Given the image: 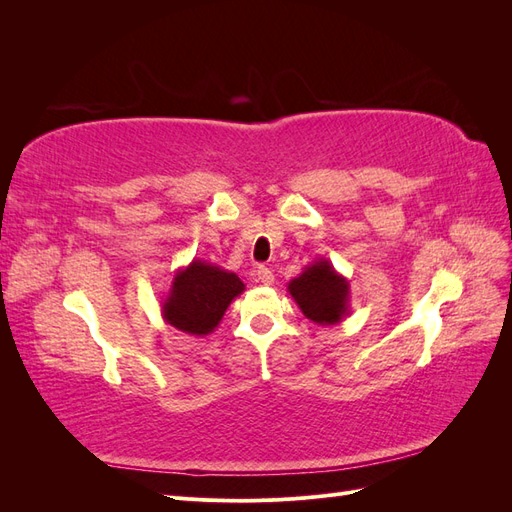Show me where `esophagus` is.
<instances>
[{"instance_id":"34e87169","label":"esophagus","mask_w":512,"mask_h":512,"mask_svg":"<svg viewBox=\"0 0 512 512\" xmlns=\"http://www.w3.org/2000/svg\"><path fill=\"white\" fill-rule=\"evenodd\" d=\"M256 280H258L260 284L271 286V284L275 282V277H273L271 269H267V267H258V271H256Z\"/></svg>"}]
</instances>
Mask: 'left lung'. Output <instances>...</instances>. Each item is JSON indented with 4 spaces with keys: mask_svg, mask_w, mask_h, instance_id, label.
<instances>
[{
    "mask_svg": "<svg viewBox=\"0 0 512 512\" xmlns=\"http://www.w3.org/2000/svg\"><path fill=\"white\" fill-rule=\"evenodd\" d=\"M288 292L305 318L329 327L350 314V282L337 273L331 260L318 258L288 282Z\"/></svg>",
    "mask_w": 512,
    "mask_h": 512,
    "instance_id": "8db88e82",
    "label": "left lung"
}]
</instances>
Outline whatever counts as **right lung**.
<instances>
[{"label":"right lung","mask_w":512,"mask_h":512,"mask_svg":"<svg viewBox=\"0 0 512 512\" xmlns=\"http://www.w3.org/2000/svg\"><path fill=\"white\" fill-rule=\"evenodd\" d=\"M243 290L245 284L237 273L205 260H192L188 267L177 269L162 301V316L177 331L205 337L218 329L228 305Z\"/></svg>","instance_id":"add662e5"}]
</instances>
